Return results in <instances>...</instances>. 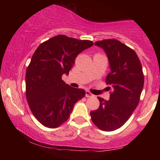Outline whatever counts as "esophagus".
<instances>
[{"instance_id": "obj_1", "label": "esophagus", "mask_w": 160, "mask_h": 160, "mask_svg": "<svg viewBox=\"0 0 160 160\" xmlns=\"http://www.w3.org/2000/svg\"><path fill=\"white\" fill-rule=\"evenodd\" d=\"M86 97H87V98H90V97H93V95L89 91H86Z\"/></svg>"}]
</instances>
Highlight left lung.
<instances>
[{"instance_id": "left-lung-1", "label": "left lung", "mask_w": 160, "mask_h": 160, "mask_svg": "<svg viewBox=\"0 0 160 160\" xmlns=\"http://www.w3.org/2000/svg\"><path fill=\"white\" fill-rule=\"evenodd\" d=\"M95 44L104 49L109 60L111 72L105 81L111 92L108 101L98 97L100 105L90 112L91 119L101 130L114 131L126 123L138 104L144 82L142 66L136 52L119 40L106 39Z\"/></svg>"}]
</instances>
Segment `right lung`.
<instances>
[{
	"instance_id": "add662e5",
	"label": "right lung",
	"mask_w": 160,
	"mask_h": 160,
	"mask_svg": "<svg viewBox=\"0 0 160 160\" xmlns=\"http://www.w3.org/2000/svg\"><path fill=\"white\" fill-rule=\"evenodd\" d=\"M93 45L59 34L43 42L33 54L25 75V95L33 115L43 126L56 128L69 118L77 102L85 96L82 89L62 80L68 74L75 58Z\"/></svg>"
}]
</instances>
